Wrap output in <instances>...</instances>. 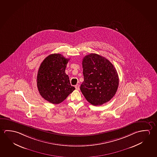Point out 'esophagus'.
I'll use <instances>...</instances> for the list:
<instances>
[{"mask_svg": "<svg viewBox=\"0 0 157 157\" xmlns=\"http://www.w3.org/2000/svg\"><path fill=\"white\" fill-rule=\"evenodd\" d=\"M75 87L76 90H79L80 89L79 85V84H77V85H75Z\"/></svg>", "mask_w": 157, "mask_h": 157, "instance_id": "1", "label": "esophagus"}]
</instances>
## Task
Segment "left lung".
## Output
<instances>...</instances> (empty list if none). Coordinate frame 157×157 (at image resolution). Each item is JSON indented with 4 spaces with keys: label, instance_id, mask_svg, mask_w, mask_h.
<instances>
[{
    "label": "left lung",
    "instance_id": "8db88e82",
    "mask_svg": "<svg viewBox=\"0 0 157 157\" xmlns=\"http://www.w3.org/2000/svg\"><path fill=\"white\" fill-rule=\"evenodd\" d=\"M84 82L80 90L86 100L100 105L111 100L119 85L115 67L105 57L96 54L86 55L82 59Z\"/></svg>",
    "mask_w": 157,
    "mask_h": 157
}]
</instances>
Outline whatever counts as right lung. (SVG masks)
I'll use <instances>...</instances> for the list:
<instances>
[{"instance_id": "1", "label": "right lung", "mask_w": 157, "mask_h": 157, "mask_svg": "<svg viewBox=\"0 0 157 157\" xmlns=\"http://www.w3.org/2000/svg\"><path fill=\"white\" fill-rule=\"evenodd\" d=\"M69 60L61 54H51L39 67L36 78L38 89L41 96L50 103L62 102L75 90L65 73Z\"/></svg>"}]
</instances>
